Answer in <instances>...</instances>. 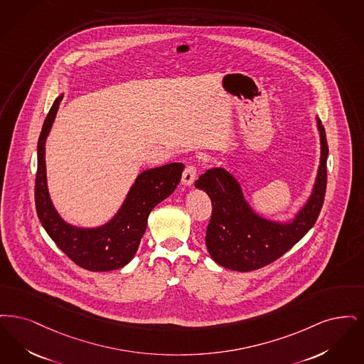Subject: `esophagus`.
I'll return each mask as SVG.
<instances>
[{
	"mask_svg": "<svg viewBox=\"0 0 364 364\" xmlns=\"http://www.w3.org/2000/svg\"><path fill=\"white\" fill-rule=\"evenodd\" d=\"M197 175V168L194 166H188L182 174V183L185 186H191Z\"/></svg>",
	"mask_w": 364,
	"mask_h": 364,
	"instance_id": "obj_1",
	"label": "esophagus"
}]
</instances>
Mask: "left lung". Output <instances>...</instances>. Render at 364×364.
Instances as JSON below:
<instances>
[{"instance_id": "left-lung-1", "label": "left lung", "mask_w": 364, "mask_h": 364, "mask_svg": "<svg viewBox=\"0 0 364 364\" xmlns=\"http://www.w3.org/2000/svg\"><path fill=\"white\" fill-rule=\"evenodd\" d=\"M321 142L319 166L311 193L301 209L287 222L255 212L246 200L237 178L223 167L206 170L194 186L212 201V218L206 228V249L220 267L250 272L280 258L316 224L326 190L328 142L321 119L316 117Z\"/></svg>"}]
</instances>
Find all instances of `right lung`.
<instances>
[{
	"label": "right lung",
	"mask_w": 364,
	"mask_h": 364,
	"mask_svg": "<svg viewBox=\"0 0 364 364\" xmlns=\"http://www.w3.org/2000/svg\"><path fill=\"white\" fill-rule=\"evenodd\" d=\"M63 94L58 96L43 122L38 141L35 205L48 237L75 264L92 272L122 268L132 261L146 230L151 210L176 189L185 166L170 163L137 175L127 197L110 220L97 227H79L63 220L50 198L46 175V140Z\"/></svg>",
	"instance_id": "add662e5"
}]
</instances>
